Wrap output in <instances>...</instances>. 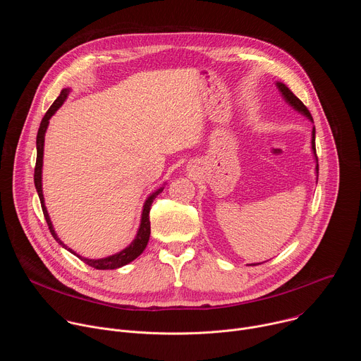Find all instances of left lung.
Returning <instances> with one entry per match:
<instances>
[{
	"mask_svg": "<svg viewBox=\"0 0 361 361\" xmlns=\"http://www.w3.org/2000/svg\"><path fill=\"white\" fill-rule=\"evenodd\" d=\"M277 88L280 90V92H281V95H283V98L288 102V104L295 110V111H298V113H301L302 116H305L308 120L310 121H313V117H312V114H310V111L307 110V107L302 104V102L290 91V88L286 85V84H283V82H277ZM312 148H313V152H314V156H316V160H317V154H316V130L313 128V138H312ZM316 171H317V174H319V164L316 166ZM250 266H257V264H250Z\"/></svg>",
	"mask_w": 361,
	"mask_h": 361,
	"instance_id": "left-lung-1",
	"label": "left lung"
}]
</instances>
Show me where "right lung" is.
Segmentation results:
<instances>
[{"label":"right lung","instance_id":"right-lung-1","mask_svg":"<svg viewBox=\"0 0 361 361\" xmlns=\"http://www.w3.org/2000/svg\"><path fill=\"white\" fill-rule=\"evenodd\" d=\"M70 92V88H64L60 95L57 97V99L53 102V106H51L48 109V111L45 113V116L42 117L41 120V124H39V128H38V133H37V161H35V170H34V184H35V188H37V192H38V197H39V201H41V209H42V213H44V217H45V221H47V226L49 228V233L53 234V237L56 238V241H59L60 245H63L66 250H68L70 252H73L74 255H77L78 259L81 262H84L85 264L97 269V270H114V269H120L128 263H131L133 260H135L137 257L145 250L147 247V243L149 240V210H151V204L154 201V198H156L164 187L159 188L157 191H154L144 202V207H142V214H141V223H140V228L137 231V235L135 238L133 240V243L126 247L124 250H121L120 252L117 254H113L110 257H106V259H98V260H92V259H85V257L77 254L74 250L68 248L57 235V233L54 231V227H53V223H51V219L48 216V212L45 209V204H44V195H42V157H44V137H45V131H47V127H48V123H49V118L53 117L56 114V111L63 106V102L66 101L67 95Z\"/></svg>","mask_w":361,"mask_h":361}]
</instances>
